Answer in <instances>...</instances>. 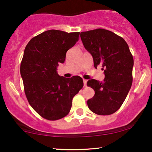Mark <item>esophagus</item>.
I'll use <instances>...</instances> for the list:
<instances>
[{"mask_svg":"<svg viewBox=\"0 0 152 152\" xmlns=\"http://www.w3.org/2000/svg\"><path fill=\"white\" fill-rule=\"evenodd\" d=\"M83 82H84V86H86V83H87V80H83Z\"/></svg>","mask_w":152,"mask_h":152,"instance_id":"obj_1","label":"esophagus"}]
</instances>
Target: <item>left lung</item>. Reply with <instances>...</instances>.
Wrapping results in <instances>:
<instances>
[{
	"label": "left lung",
	"mask_w": 152,
	"mask_h": 152,
	"mask_svg": "<svg viewBox=\"0 0 152 152\" xmlns=\"http://www.w3.org/2000/svg\"><path fill=\"white\" fill-rule=\"evenodd\" d=\"M81 39L92 55L94 67L102 66L103 82L90 80L87 86L95 95L87 101L89 109L100 115H111L120 109L132 84L134 59L123 38L104 29L82 32Z\"/></svg>",
	"instance_id": "1"
}]
</instances>
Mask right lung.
Here are the masks:
<instances>
[{"mask_svg":"<svg viewBox=\"0 0 152 152\" xmlns=\"http://www.w3.org/2000/svg\"><path fill=\"white\" fill-rule=\"evenodd\" d=\"M80 32L50 30L33 37L24 50L20 71L28 101L39 115L57 120L70 112L73 97L84 86L80 76H59L57 68Z\"/></svg>","mask_w":152,"mask_h":152,"instance_id":"1","label":"right lung"}]
</instances>
